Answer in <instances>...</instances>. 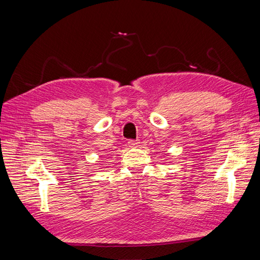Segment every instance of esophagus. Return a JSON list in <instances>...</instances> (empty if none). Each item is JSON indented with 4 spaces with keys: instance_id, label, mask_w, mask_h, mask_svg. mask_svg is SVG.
I'll list each match as a JSON object with an SVG mask.
<instances>
[{
    "instance_id": "1",
    "label": "esophagus",
    "mask_w": 260,
    "mask_h": 260,
    "mask_svg": "<svg viewBox=\"0 0 260 260\" xmlns=\"http://www.w3.org/2000/svg\"><path fill=\"white\" fill-rule=\"evenodd\" d=\"M138 144H139L138 140H128V145L130 147H136V146H138Z\"/></svg>"
}]
</instances>
